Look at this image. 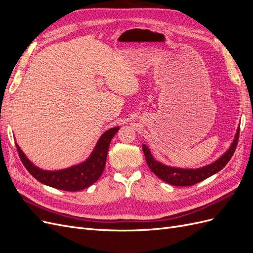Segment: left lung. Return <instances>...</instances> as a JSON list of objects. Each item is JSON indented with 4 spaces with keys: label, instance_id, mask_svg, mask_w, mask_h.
<instances>
[{
    "label": "left lung",
    "instance_id": "8db88e82",
    "mask_svg": "<svg viewBox=\"0 0 253 253\" xmlns=\"http://www.w3.org/2000/svg\"><path fill=\"white\" fill-rule=\"evenodd\" d=\"M239 136L240 126L237 127L236 134L234 136V139L230 145V148H229L224 154L218 159H216L214 163L202 168H197V169H181V168L166 166L154 159V157L151 154V151L145 144H142V150L149 168L157 177L168 183H170L172 186L188 187L193 186L195 183L210 177V176L214 175L223 169L233 155L237 145V140H239Z\"/></svg>",
    "mask_w": 253,
    "mask_h": 253
}]
</instances>
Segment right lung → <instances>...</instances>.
I'll return each mask as SVG.
<instances>
[{
	"label": "right lung",
	"mask_w": 253,
	"mask_h": 253,
	"mask_svg": "<svg viewBox=\"0 0 253 253\" xmlns=\"http://www.w3.org/2000/svg\"><path fill=\"white\" fill-rule=\"evenodd\" d=\"M118 129L119 126L112 127L104 132L99 138L94 151L91 152V154L85 162L59 171H46L40 169L30 162L18 144H16V147L21 162L37 180L52 188L75 192V191H80L91 186L100 178L105 168L106 156H108L111 140L115 134L118 132Z\"/></svg>",
	"instance_id": "right-lung-1"
}]
</instances>
